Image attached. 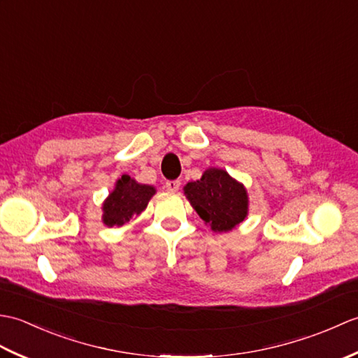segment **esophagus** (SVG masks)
Returning <instances> with one entry per match:
<instances>
[{
    "label": "esophagus",
    "mask_w": 358,
    "mask_h": 358,
    "mask_svg": "<svg viewBox=\"0 0 358 358\" xmlns=\"http://www.w3.org/2000/svg\"><path fill=\"white\" fill-rule=\"evenodd\" d=\"M180 185L181 183L178 180H171V181H166L164 187H166V191H169V192H177L180 189Z\"/></svg>",
    "instance_id": "34e87169"
}]
</instances>
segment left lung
<instances>
[{
  "instance_id": "1",
  "label": "left lung",
  "mask_w": 358,
  "mask_h": 358,
  "mask_svg": "<svg viewBox=\"0 0 358 358\" xmlns=\"http://www.w3.org/2000/svg\"><path fill=\"white\" fill-rule=\"evenodd\" d=\"M183 191L194 210L214 232H229L248 218L249 195L245 185L220 167H209Z\"/></svg>"
}]
</instances>
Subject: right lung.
<instances>
[{
  "instance_id": "obj_1",
  "label": "right lung",
  "mask_w": 358,
  "mask_h": 358,
  "mask_svg": "<svg viewBox=\"0 0 358 358\" xmlns=\"http://www.w3.org/2000/svg\"><path fill=\"white\" fill-rule=\"evenodd\" d=\"M157 189L150 185L138 183L129 175H121L117 180L108 199L103 201V224L108 227H120L138 217L148 208Z\"/></svg>"
}]
</instances>
